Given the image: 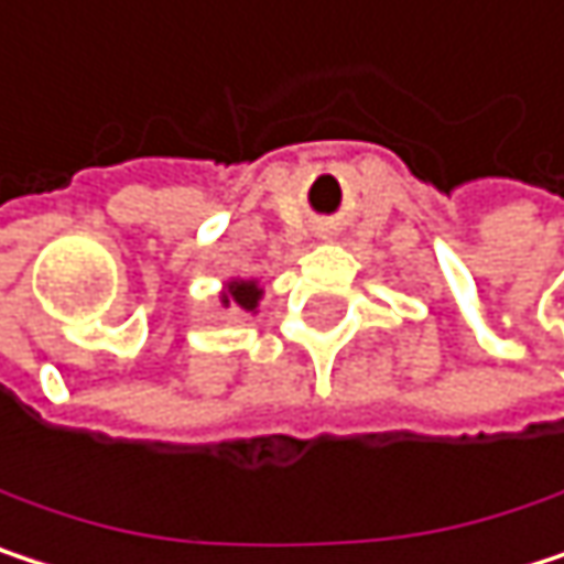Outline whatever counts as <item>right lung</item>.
Listing matches in <instances>:
<instances>
[{"label": "right lung", "instance_id": "add662e5", "mask_svg": "<svg viewBox=\"0 0 564 564\" xmlns=\"http://www.w3.org/2000/svg\"><path fill=\"white\" fill-rule=\"evenodd\" d=\"M261 286L258 281H228V286L221 290V303L225 306H238L248 313H258V300H261Z\"/></svg>", "mask_w": 564, "mask_h": 564}]
</instances>
